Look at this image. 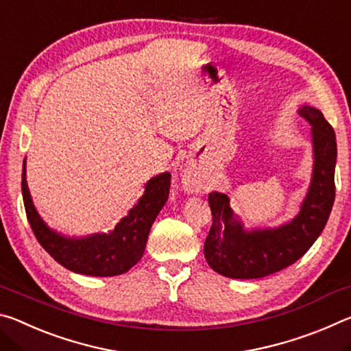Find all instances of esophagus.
<instances>
[{
    "label": "esophagus",
    "mask_w": 351,
    "mask_h": 351,
    "mask_svg": "<svg viewBox=\"0 0 351 351\" xmlns=\"http://www.w3.org/2000/svg\"><path fill=\"white\" fill-rule=\"evenodd\" d=\"M182 182H184V187H186L187 190H192L195 187V184H197V182H195V180H193V176L190 175V173L184 175V181Z\"/></svg>",
    "instance_id": "esophagus-1"
}]
</instances>
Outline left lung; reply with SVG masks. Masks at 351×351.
<instances>
[{
  "mask_svg": "<svg viewBox=\"0 0 351 351\" xmlns=\"http://www.w3.org/2000/svg\"><path fill=\"white\" fill-rule=\"evenodd\" d=\"M299 114L311 125L314 165L300 212L276 229L245 230L234 215L229 197L209 193L212 228L204 257L213 271L230 278H261L295 263L322 234L335 203L336 134L322 112L304 105Z\"/></svg>",
  "mask_w": 351,
  "mask_h": 351,
  "instance_id": "1",
  "label": "left lung"
}]
</instances>
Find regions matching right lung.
Returning <instances> with one entry per match:
<instances>
[{
    "mask_svg": "<svg viewBox=\"0 0 351 351\" xmlns=\"http://www.w3.org/2000/svg\"><path fill=\"white\" fill-rule=\"evenodd\" d=\"M170 173L152 178L145 193L130 209L128 215L110 234H94L71 239L47 228L32 203L26 181V159L23 161L21 192L27 221L45 251L64 268L93 277H112L133 268L145 251L148 232L169 198Z\"/></svg>",
    "mask_w": 351,
    "mask_h": 351,
    "instance_id": "obj_1",
    "label": "right lung"
}]
</instances>
